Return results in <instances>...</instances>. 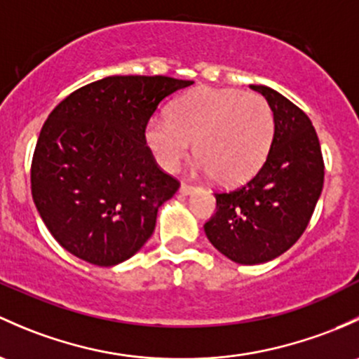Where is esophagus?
I'll list each match as a JSON object with an SVG mask.
<instances>
[{"label":"esophagus","instance_id":"1","mask_svg":"<svg viewBox=\"0 0 359 359\" xmlns=\"http://www.w3.org/2000/svg\"><path fill=\"white\" fill-rule=\"evenodd\" d=\"M192 191H194V186H192V184L189 182L180 184V192H182V194H191Z\"/></svg>","mask_w":359,"mask_h":359}]
</instances>
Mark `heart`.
Returning a JSON list of instances; mask_svg holds the SVG:
<instances>
[{
	"label": "heart",
	"mask_w": 359,
	"mask_h": 359,
	"mask_svg": "<svg viewBox=\"0 0 359 359\" xmlns=\"http://www.w3.org/2000/svg\"><path fill=\"white\" fill-rule=\"evenodd\" d=\"M273 111L256 93L196 89L173 107L172 118L149 120L146 142L163 168L173 170L189 153L220 184H239L255 175L273 139Z\"/></svg>",
	"instance_id": "1"
}]
</instances>
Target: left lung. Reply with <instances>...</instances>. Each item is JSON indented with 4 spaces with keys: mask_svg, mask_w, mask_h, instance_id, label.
Returning a JSON list of instances; mask_svg holds the SVG:
<instances>
[{
    "mask_svg": "<svg viewBox=\"0 0 359 359\" xmlns=\"http://www.w3.org/2000/svg\"><path fill=\"white\" fill-rule=\"evenodd\" d=\"M273 111V139L263 167L244 186L215 192L217 211L206 237L241 265H258L285 252L306 230L323 189L322 148L311 120L285 96L251 86Z\"/></svg>",
    "mask_w": 359,
    "mask_h": 359,
    "instance_id": "left-lung-1",
    "label": "left lung"
}]
</instances>
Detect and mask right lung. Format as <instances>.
Masks as SVG:
<instances>
[{"label":"right lung","mask_w":359,"mask_h":359,"mask_svg":"<svg viewBox=\"0 0 359 359\" xmlns=\"http://www.w3.org/2000/svg\"><path fill=\"white\" fill-rule=\"evenodd\" d=\"M192 81L113 75L74 90L44 122L30 165L32 199L62 248L90 265L134 256L180 182L146 144L156 108Z\"/></svg>","instance_id":"obj_1"}]
</instances>
